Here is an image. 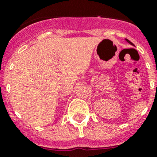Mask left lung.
<instances>
[{
	"instance_id": "obj_1",
	"label": "left lung",
	"mask_w": 157,
	"mask_h": 157,
	"mask_svg": "<svg viewBox=\"0 0 157 157\" xmlns=\"http://www.w3.org/2000/svg\"><path fill=\"white\" fill-rule=\"evenodd\" d=\"M126 41H127V42H128V43H130V45H134V44H133V43H132V42H130V41H129V40H128V39H126Z\"/></svg>"
}]
</instances>
